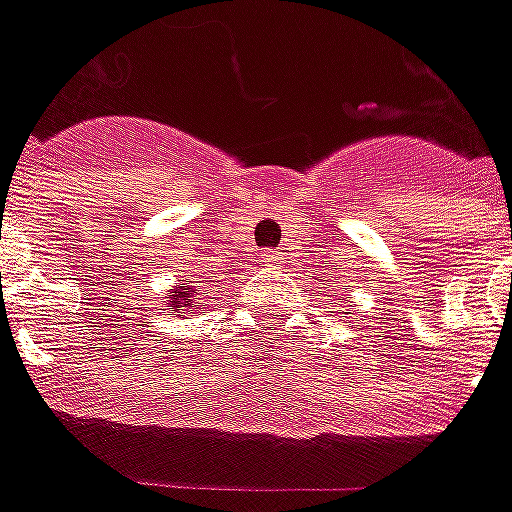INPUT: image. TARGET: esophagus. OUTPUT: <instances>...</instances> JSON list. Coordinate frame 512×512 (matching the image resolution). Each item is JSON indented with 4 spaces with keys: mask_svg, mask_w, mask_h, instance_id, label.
Returning a JSON list of instances; mask_svg holds the SVG:
<instances>
[{
    "mask_svg": "<svg viewBox=\"0 0 512 512\" xmlns=\"http://www.w3.org/2000/svg\"><path fill=\"white\" fill-rule=\"evenodd\" d=\"M261 259H264L266 266H277V264H280L282 256H280V253H277V251H266L264 256H261Z\"/></svg>",
    "mask_w": 512,
    "mask_h": 512,
    "instance_id": "34e87169",
    "label": "esophagus"
}]
</instances>
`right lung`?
Here are the masks:
<instances>
[{
  "label": "right lung",
  "mask_w": 512,
  "mask_h": 512,
  "mask_svg": "<svg viewBox=\"0 0 512 512\" xmlns=\"http://www.w3.org/2000/svg\"><path fill=\"white\" fill-rule=\"evenodd\" d=\"M193 298H196V287L190 285V282H175V290L170 295V306L177 316L188 314L190 308H193Z\"/></svg>",
  "instance_id": "add662e5"
}]
</instances>
